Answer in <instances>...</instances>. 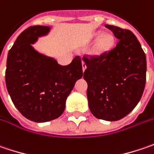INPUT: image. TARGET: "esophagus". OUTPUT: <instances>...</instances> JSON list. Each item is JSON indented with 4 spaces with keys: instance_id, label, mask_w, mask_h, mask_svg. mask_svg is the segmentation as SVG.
<instances>
[{
    "instance_id": "esophagus-1",
    "label": "esophagus",
    "mask_w": 154,
    "mask_h": 154,
    "mask_svg": "<svg viewBox=\"0 0 154 154\" xmlns=\"http://www.w3.org/2000/svg\"><path fill=\"white\" fill-rule=\"evenodd\" d=\"M82 66H83V71H84V70H85V69L87 68V64H86V63H85L84 61H83V62H82Z\"/></svg>"
}]
</instances>
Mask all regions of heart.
Returning a JSON list of instances; mask_svg holds the SVG:
<instances>
[{
	"mask_svg": "<svg viewBox=\"0 0 154 154\" xmlns=\"http://www.w3.org/2000/svg\"><path fill=\"white\" fill-rule=\"evenodd\" d=\"M114 38L110 34H103L98 38L97 45H96V50L97 52H105L109 51L113 47L114 45Z\"/></svg>",
	"mask_w": 154,
	"mask_h": 154,
	"instance_id": "heart-1",
	"label": "heart"
}]
</instances>
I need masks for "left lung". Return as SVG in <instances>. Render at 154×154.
<instances>
[{
	"label": "left lung",
	"instance_id": "1",
	"mask_svg": "<svg viewBox=\"0 0 154 154\" xmlns=\"http://www.w3.org/2000/svg\"><path fill=\"white\" fill-rule=\"evenodd\" d=\"M119 39L116 47L99 56H84V78L89 108L98 119L115 122L133 110L142 97L146 58L135 35L128 29L105 25Z\"/></svg>",
	"mask_w": 154,
	"mask_h": 154
}]
</instances>
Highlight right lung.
<instances>
[{
  "instance_id": "obj_1",
  "label": "right lung",
  "mask_w": 154,
  "mask_h": 154,
  "mask_svg": "<svg viewBox=\"0 0 154 154\" xmlns=\"http://www.w3.org/2000/svg\"><path fill=\"white\" fill-rule=\"evenodd\" d=\"M50 26H32L23 31L8 54L6 85L20 114L35 122L59 117L74 85L83 77L79 56L68 65L40 54L32 47L38 38L46 35Z\"/></svg>"
}]
</instances>
